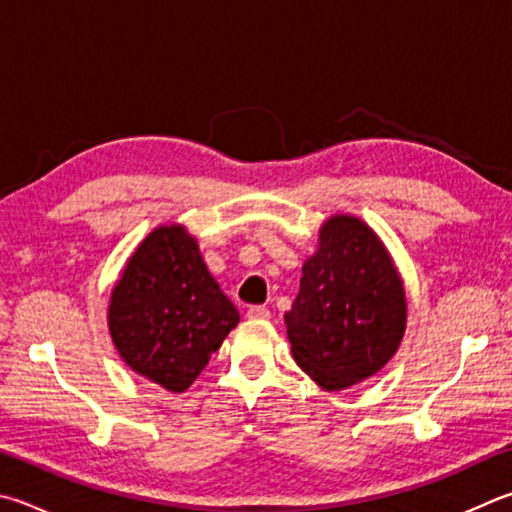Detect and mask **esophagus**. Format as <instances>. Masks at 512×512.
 Masks as SVG:
<instances>
[{"label":"esophagus","instance_id":"34e87169","mask_svg":"<svg viewBox=\"0 0 512 512\" xmlns=\"http://www.w3.org/2000/svg\"><path fill=\"white\" fill-rule=\"evenodd\" d=\"M246 315H248V318H253V320H268V318H271V311H268L266 306H250Z\"/></svg>","mask_w":512,"mask_h":512}]
</instances>
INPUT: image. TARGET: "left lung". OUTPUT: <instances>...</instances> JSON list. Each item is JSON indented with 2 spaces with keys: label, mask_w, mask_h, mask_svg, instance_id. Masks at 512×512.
<instances>
[{
  "label": "left lung",
  "mask_w": 512,
  "mask_h": 512,
  "mask_svg": "<svg viewBox=\"0 0 512 512\" xmlns=\"http://www.w3.org/2000/svg\"><path fill=\"white\" fill-rule=\"evenodd\" d=\"M405 318L403 282L374 230L356 217H331L284 315L297 365L320 387L340 392L387 365Z\"/></svg>",
  "instance_id": "obj_1"
}]
</instances>
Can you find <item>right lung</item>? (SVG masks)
Segmentation results:
<instances>
[{
    "mask_svg": "<svg viewBox=\"0 0 512 512\" xmlns=\"http://www.w3.org/2000/svg\"><path fill=\"white\" fill-rule=\"evenodd\" d=\"M239 313L181 226H161L129 259L109 304V331L129 367L185 392Z\"/></svg>",
    "mask_w": 512,
    "mask_h": 512,
    "instance_id": "right-lung-1",
    "label": "right lung"
}]
</instances>
